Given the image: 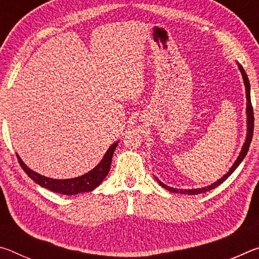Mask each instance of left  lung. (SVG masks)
I'll use <instances>...</instances> for the list:
<instances>
[{"label": "left lung", "mask_w": 259, "mask_h": 259, "mask_svg": "<svg viewBox=\"0 0 259 259\" xmlns=\"http://www.w3.org/2000/svg\"><path fill=\"white\" fill-rule=\"evenodd\" d=\"M239 69L241 74H242V77H243V82H244V85H245V96H247V124H248V133H247V138H245V142L242 146V150H241L240 154L238 156V159L234 162V164L232 165V168L229 170V172L226 175H224L221 179H218L217 182H214L211 185H209L207 187H202V188H195V190H178V188H174V187H169L164 185L163 183L160 182L159 179L155 178L157 183L160 184L162 187H164L165 190H168L172 193H182V194H188V195H195V194H201V193H204V192H208L210 190H212V188L217 187L218 185H221L223 182H225L227 178H229L232 174H233L234 170L238 168L239 164L242 162V160L244 159V156L247 155L248 150H249V146H250V143H251V139H252V134H253V111H252V106H251V100H250V83H249L248 80V76L247 74H245L243 67L239 65Z\"/></svg>", "instance_id": "left-lung-1"}]
</instances>
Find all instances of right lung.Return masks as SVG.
Returning a JSON list of instances; mask_svg holds the SVG:
<instances>
[{
  "mask_svg": "<svg viewBox=\"0 0 259 259\" xmlns=\"http://www.w3.org/2000/svg\"><path fill=\"white\" fill-rule=\"evenodd\" d=\"M117 143L119 142L114 143L113 145L108 148V151L105 153L100 163H98L97 166H95L91 171L83 175V176L71 179H52L42 176V175L33 171L32 169H29L28 166L24 163L23 160L20 159V156L18 154H17V157H18V162L21 165V168L24 169V171L28 175L29 178H32L33 181L38 184L40 186L48 188V190H50L52 192L60 193V194L75 195L78 194V193L94 191L96 187H98L100 185V183L104 181L105 177H106L107 174L109 172L112 157L114 154V151H115V148L117 146Z\"/></svg>",
  "mask_w": 259,
  "mask_h": 259,
  "instance_id": "obj_1",
  "label": "right lung"
}]
</instances>
